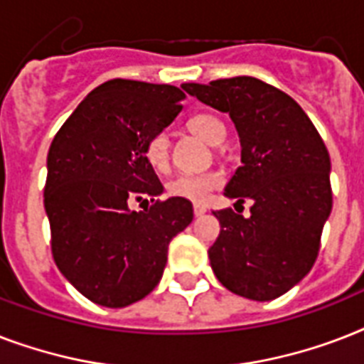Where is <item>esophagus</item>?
I'll use <instances>...</instances> for the list:
<instances>
[{
  "mask_svg": "<svg viewBox=\"0 0 364 364\" xmlns=\"http://www.w3.org/2000/svg\"><path fill=\"white\" fill-rule=\"evenodd\" d=\"M204 213H205V208H204V205H198V204L194 205V215H196V217H202V215H204Z\"/></svg>",
  "mask_w": 364,
  "mask_h": 364,
  "instance_id": "esophagus-1",
  "label": "esophagus"
}]
</instances>
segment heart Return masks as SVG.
Segmentation results:
<instances>
[{
  "instance_id": "1",
  "label": "heart",
  "mask_w": 364,
  "mask_h": 364,
  "mask_svg": "<svg viewBox=\"0 0 364 364\" xmlns=\"http://www.w3.org/2000/svg\"><path fill=\"white\" fill-rule=\"evenodd\" d=\"M188 128L193 134L202 137L210 145H219L225 137V126L213 115H196L188 121ZM147 160L156 170H164L170 156V139L166 134H154L145 147ZM223 183L219 171H204V173H179L168 183V193L177 198L188 202H204L213 188Z\"/></svg>"
}]
</instances>
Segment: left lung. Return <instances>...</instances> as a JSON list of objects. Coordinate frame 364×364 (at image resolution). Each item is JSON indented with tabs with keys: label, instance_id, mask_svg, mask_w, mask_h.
Segmentation results:
<instances>
[{
	"label": "left lung",
	"instance_id": "obj_1",
	"mask_svg": "<svg viewBox=\"0 0 364 364\" xmlns=\"http://www.w3.org/2000/svg\"><path fill=\"white\" fill-rule=\"evenodd\" d=\"M183 90L228 113L242 166L225 187L251 215L213 211L221 234L208 251L217 279L245 299L274 300L293 289L317 259L333 210L331 156L302 107L255 77L185 82Z\"/></svg>",
	"mask_w": 364,
	"mask_h": 364
}]
</instances>
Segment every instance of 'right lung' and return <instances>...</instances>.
Here are the masks:
<instances>
[{"mask_svg": "<svg viewBox=\"0 0 364 364\" xmlns=\"http://www.w3.org/2000/svg\"><path fill=\"white\" fill-rule=\"evenodd\" d=\"M171 85L113 79L94 88L54 136L45 211L54 262L88 300L124 308L164 274L171 238L193 221L185 198L160 202L164 187L145 147L183 109ZM154 205L129 210L132 201Z\"/></svg>", "mask_w": 364, "mask_h": 364, "instance_id": "add662e5", "label": "right lung"}]
</instances>
